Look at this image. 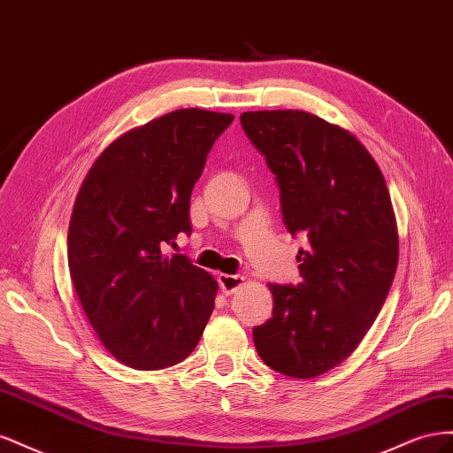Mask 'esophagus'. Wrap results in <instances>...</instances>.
<instances>
[{
	"mask_svg": "<svg viewBox=\"0 0 453 453\" xmlns=\"http://www.w3.org/2000/svg\"><path fill=\"white\" fill-rule=\"evenodd\" d=\"M217 280H219V285H221L225 295H232L234 291H238L243 283V278L238 276V273H221Z\"/></svg>",
	"mask_w": 453,
	"mask_h": 453,
	"instance_id": "obj_1",
	"label": "esophagus"
}]
</instances>
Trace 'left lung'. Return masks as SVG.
Instances as JSON below:
<instances>
[{
	"label": "left lung",
	"instance_id": "left-lung-1",
	"mask_svg": "<svg viewBox=\"0 0 453 453\" xmlns=\"http://www.w3.org/2000/svg\"><path fill=\"white\" fill-rule=\"evenodd\" d=\"M242 128L280 187L283 223L303 234V281L270 283L272 318L253 328L270 368L315 378L359 346L386 303L399 236L386 180L348 130L306 111H250Z\"/></svg>",
	"mask_w": 453,
	"mask_h": 453
}]
</instances>
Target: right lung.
Instances as JSON below:
<instances>
[{
  "instance_id": "add662e5",
  "label": "right lung",
  "mask_w": 453,
  "mask_h": 453,
  "mask_svg": "<svg viewBox=\"0 0 453 453\" xmlns=\"http://www.w3.org/2000/svg\"><path fill=\"white\" fill-rule=\"evenodd\" d=\"M234 115L180 109L130 130L92 164L67 230V265L92 328L115 359L160 370L187 359L217 281L185 255L190 195Z\"/></svg>"
}]
</instances>
